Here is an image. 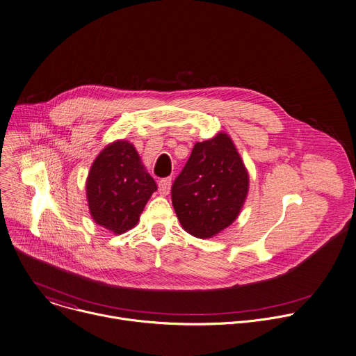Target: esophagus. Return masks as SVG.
Masks as SVG:
<instances>
[{"mask_svg":"<svg viewBox=\"0 0 356 356\" xmlns=\"http://www.w3.org/2000/svg\"><path fill=\"white\" fill-rule=\"evenodd\" d=\"M170 186H172V179H170V177H166V179L159 180V183H158L159 193H161V194H163V195L169 194V191H170Z\"/></svg>","mask_w":356,"mask_h":356,"instance_id":"esophagus-1","label":"esophagus"}]
</instances>
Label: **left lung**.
<instances>
[{
	"label": "left lung",
	"mask_w": 356,
	"mask_h": 356,
	"mask_svg": "<svg viewBox=\"0 0 356 356\" xmlns=\"http://www.w3.org/2000/svg\"><path fill=\"white\" fill-rule=\"evenodd\" d=\"M248 190V170L232 139L220 132L194 145L172 186V202L184 231L206 239L236 220Z\"/></svg>",
	"instance_id": "8db88e82"
}]
</instances>
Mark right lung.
<instances>
[{
  "label": "right lung",
  "instance_id": "1",
  "mask_svg": "<svg viewBox=\"0 0 356 356\" xmlns=\"http://www.w3.org/2000/svg\"><path fill=\"white\" fill-rule=\"evenodd\" d=\"M158 186L128 140H115L99 152L86 181L92 220L114 234L134 228Z\"/></svg>",
  "mask_w": 356,
  "mask_h": 356
}]
</instances>
